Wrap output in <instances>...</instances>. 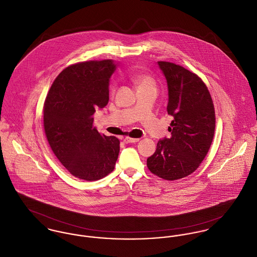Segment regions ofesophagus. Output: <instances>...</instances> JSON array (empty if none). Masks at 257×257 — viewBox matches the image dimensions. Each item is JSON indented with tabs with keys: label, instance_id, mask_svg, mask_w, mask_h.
<instances>
[{
	"label": "esophagus",
	"instance_id": "34e87169",
	"mask_svg": "<svg viewBox=\"0 0 257 257\" xmlns=\"http://www.w3.org/2000/svg\"><path fill=\"white\" fill-rule=\"evenodd\" d=\"M139 140L140 139L137 138H129V137H125V138H123V141L125 142V143H137L139 142Z\"/></svg>",
	"mask_w": 257,
	"mask_h": 257
}]
</instances>
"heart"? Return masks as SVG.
<instances>
[{"label":"heart","instance_id":"1","mask_svg":"<svg viewBox=\"0 0 257 257\" xmlns=\"http://www.w3.org/2000/svg\"><path fill=\"white\" fill-rule=\"evenodd\" d=\"M131 79L138 87V89H145L149 87H156V82L154 78L146 73H136L131 76Z\"/></svg>","mask_w":257,"mask_h":257}]
</instances>
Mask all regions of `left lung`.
<instances>
[{
	"label": "left lung",
	"instance_id": "8db88e82",
	"mask_svg": "<svg viewBox=\"0 0 257 257\" xmlns=\"http://www.w3.org/2000/svg\"><path fill=\"white\" fill-rule=\"evenodd\" d=\"M168 88L167 112L173 116L170 138L159 140L147 159L152 173L164 180H178L197 170L211 146L215 111L211 96L197 74L168 61H158Z\"/></svg>",
	"mask_w": 257,
	"mask_h": 257
}]
</instances>
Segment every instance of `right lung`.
Wrapping results in <instances>:
<instances>
[{
	"label": "right lung",
	"instance_id": "right-lung-1",
	"mask_svg": "<svg viewBox=\"0 0 257 257\" xmlns=\"http://www.w3.org/2000/svg\"><path fill=\"white\" fill-rule=\"evenodd\" d=\"M112 59L79 62L54 81L44 105V129L52 151L75 177L96 181L113 171L118 139L99 134L93 126L96 109L109 99Z\"/></svg>",
	"mask_w": 257,
	"mask_h": 257
}]
</instances>
